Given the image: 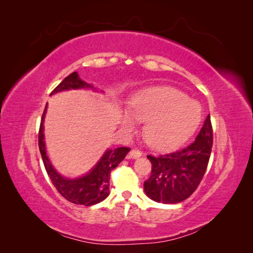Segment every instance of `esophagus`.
I'll list each match as a JSON object with an SVG mask.
<instances>
[{"instance_id": "34e87169", "label": "esophagus", "mask_w": 253, "mask_h": 253, "mask_svg": "<svg viewBox=\"0 0 253 253\" xmlns=\"http://www.w3.org/2000/svg\"><path fill=\"white\" fill-rule=\"evenodd\" d=\"M141 155H142L141 151L133 149L129 153H128V159H138V158H140Z\"/></svg>"}]
</instances>
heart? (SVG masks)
<instances>
[{
	"instance_id": "obj_1",
	"label": "heart",
	"mask_w": 253,
	"mask_h": 253,
	"mask_svg": "<svg viewBox=\"0 0 253 253\" xmlns=\"http://www.w3.org/2000/svg\"><path fill=\"white\" fill-rule=\"evenodd\" d=\"M133 120L146 123L143 136L150 147L169 150L195 133L202 120V107L175 88L152 87L133 94L128 113L121 111L118 115V124L126 132L135 129Z\"/></svg>"
}]
</instances>
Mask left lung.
Instances as JSON below:
<instances>
[{
  "label": "left lung",
  "mask_w": 253,
  "mask_h": 253,
  "mask_svg": "<svg viewBox=\"0 0 253 253\" xmlns=\"http://www.w3.org/2000/svg\"><path fill=\"white\" fill-rule=\"evenodd\" d=\"M213 144L210 115L200 132L190 146L179 151L148 159L152 164L150 178L144 181L143 190L155 202L179 203L190 197L206 173Z\"/></svg>",
  "instance_id": "8db88e82"
}]
</instances>
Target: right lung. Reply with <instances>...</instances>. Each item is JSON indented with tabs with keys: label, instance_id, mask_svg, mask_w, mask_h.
<instances>
[{
	"label": "right lung",
	"instance_id": "right-lung-1",
	"mask_svg": "<svg viewBox=\"0 0 253 253\" xmlns=\"http://www.w3.org/2000/svg\"><path fill=\"white\" fill-rule=\"evenodd\" d=\"M69 90H92L95 92L103 93V91L96 89L92 84H88L79 77L77 72L72 73L67 76L57 87L52 91L50 95ZM47 109L42 115L39 130V149L42 160L47 175L52 180L56 190L61 195L75 204H83L85 207L103 201L110 195V174L122 161L125 159L126 154L130 151L129 148L121 147L111 149L107 148L98 162L88 173L79 177H66L58 173L54 166L52 165L49 155L46 153L45 140H44V118Z\"/></svg>",
	"mask_w": 253,
	"mask_h": 253
}]
</instances>
